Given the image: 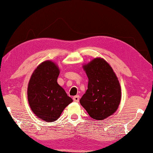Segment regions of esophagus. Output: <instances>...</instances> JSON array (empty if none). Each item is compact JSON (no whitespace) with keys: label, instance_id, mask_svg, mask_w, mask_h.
Masks as SVG:
<instances>
[{"label":"esophagus","instance_id":"34e87169","mask_svg":"<svg viewBox=\"0 0 153 153\" xmlns=\"http://www.w3.org/2000/svg\"><path fill=\"white\" fill-rule=\"evenodd\" d=\"M73 100H74V102H79V95L74 96V97H73Z\"/></svg>","mask_w":153,"mask_h":153}]
</instances>
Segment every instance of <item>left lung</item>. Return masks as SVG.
Wrapping results in <instances>:
<instances>
[{
	"label": "left lung",
	"instance_id": "8db88e82",
	"mask_svg": "<svg viewBox=\"0 0 153 153\" xmlns=\"http://www.w3.org/2000/svg\"><path fill=\"white\" fill-rule=\"evenodd\" d=\"M83 69L88 84L80 103L92 118L104 120L116 112L120 104L121 89L118 78L102 58H95L83 65Z\"/></svg>",
	"mask_w": 153,
	"mask_h": 153
}]
</instances>
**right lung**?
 <instances>
[{"label":"right lung","instance_id":"right-lung-1","mask_svg":"<svg viewBox=\"0 0 153 153\" xmlns=\"http://www.w3.org/2000/svg\"><path fill=\"white\" fill-rule=\"evenodd\" d=\"M59 69L54 62L47 60L33 73L28 83V100L33 112L42 120L53 122L72 99L57 83Z\"/></svg>","mask_w":153,"mask_h":153}]
</instances>
